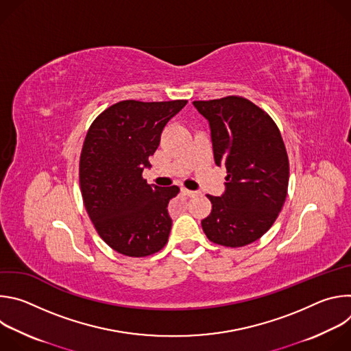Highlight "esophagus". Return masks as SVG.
<instances>
[{"instance_id": "esophagus-1", "label": "esophagus", "mask_w": 351, "mask_h": 351, "mask_svg": "<svg viewBox=\"0 0 351 351\" xmlns=\"http://www.w3.org/2000/svg\"><path fill=\"white\" fill-rule=\"evenodd\" d=\"M182 193H183L184 195H187V197H194V195H197V194H198L197 191H193V190H187V189H184V187H182Z\"/></svg>"}]
</instances>
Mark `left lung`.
<instances>
[{"label": "left lung", "mask_w": 351, "mask_h": 351, "mask_svg": "<svg viewBox=\"0 0 351 351\" xmlns=\"http://www.w3.org/2000/svg\"><path fill=\"white\" fill-rule=\"evenodd\" d=\"M210 125L214 158L225 167V191L207 195V237L226 247L258 240L274 225L287 194L289 160L280 132L268 114L243 97L193 101Z\"/></svg>", "instance_id": "obj_1"}]
</instances>
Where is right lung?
<instances>
[{
  "label": "right lung",
  "mask_w": 351,
  "mask_h": 351,
  "mask_svg": "<svg viewBox=\"0 0 351 351\" xmlns=\"http://www.w3.org/2000/svg\"><path fill=\"white\" fill-rule=\"evenodd\" d=\"M186 99L117 103L91 123L80 156V189L86 211L101 237L128 257L154 254L172 228L168 203L178 186L147 184L143 171L160 145L165 125Z\"/></svg>",
  "instance_id": "1"
}]
</instances>
